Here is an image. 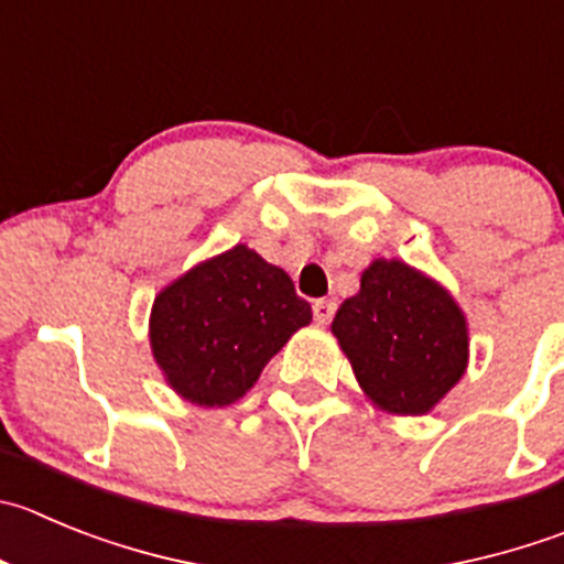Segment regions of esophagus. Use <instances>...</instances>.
I'll return each instance as SVG.
<instances>
[{"label":"esophagus","instance_id":"esophagus-1","mask_svg":"<svg viewBox=\"0 0 564 564\" xmlns=\"http://www.w3.org/2000/svg\"><path fill=\"white\" fill-rule=\"evenodd\" d=\"M312 308H314V319H317L319 325H328L336 314L334 300H314Z\"/></svg>","mask_w":564,"mask_h":564}]
</instances>
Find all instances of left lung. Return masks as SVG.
Segmentation results:
<instances>
[{"label": "left lung", "mask_w": 564, "mask_h": 564, "mask_svg": "<svg viewBox=\"0 0 564 564\" xmlns=\"http://www.w3.org/2000/svg\"><path fill=\"white\" fill-rule=\"evenodd\" d=\"M334 336L361 389L392 414H425L467 367V325L431 278L403 261H376L336 312Z\"/></svg>", "instance_id": "left-lung-1"}]
</instances>
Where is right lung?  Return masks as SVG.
I'll return each instance as SVG.
<instances>
[{
	"instance_id": "obj_1",
	"label": "right lung",
	"mask_w": 564,
	"mask_h": 564,
	"mask_svg": "<svg viewBox=\"0 0 564 564\" xmlns=\"http://www.w3.org/2000/svg\"><path fill=\"white\" fill-rule=\"evenodd\" d=\"M308 323L312 306L292 278L236 245L158 294L150 341L177 394L197 406H228Z\"/></svg>"
}]
</instances>
